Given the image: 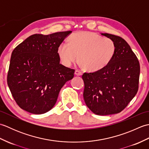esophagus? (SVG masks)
I'll list each match as a JSON object with an SVG mask.
<instances>
[{"mask_svg": "<svg viewBox=\"0 0 149 149\" xmlns=\"http://www.w3.org/2000/svg\"><path fill=\"white\" fill-rule=\"evenodd\" d=\"M82 74H83V72H81L80 70H76L75 71V75H77V76H80V75H82Z\"/></svg>", "mask_w": 149, "mask_h": 149, "instance_id": "34e87169", "label": "esophagus"}]
</instances>
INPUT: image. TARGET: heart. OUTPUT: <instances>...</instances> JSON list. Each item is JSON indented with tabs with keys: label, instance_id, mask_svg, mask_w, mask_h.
<instances>
[{
	"label": "heart",
	"instance_id": "1",
	"mask_svg": "<svg viewBox=\"0 0 149 149\" xmlns=\"http://www.w3.org/2000/svg\"><path fill=\"white\" fill-rule=\"evenodd\" d=\"M116 51L114 41L95 33L81 31L70 36L68 43H62L58 54L63 65L70 66L77 59L88 71L100 70L109 64Z\"/></svg>",
	"mask_w": 149,
	"mask_h": 149
}]
</instances>
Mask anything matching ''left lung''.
Listing matches in <instances>:
<instances>
[{
  "mask_svg": "<svg viewBox=\"0 0 149 149\" xmlns=\"http://www.w3.org/2000/svg\"><path fill=\"white\" fill-rule=\"evenodd\" d=\"M114 41L116 51L106 67L83 74L84 102L98 115L121 112L138 90L140 66L136 56L121 37L102 33Z\"/></svg>",
  "mask_w": 149,
  "mask_h": 149,
  "instance_id": "1",
  "label": "left lung"
}]
</instances>
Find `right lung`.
Here are the masks:
<instances>
[{"mask_svg":"<svg viewBox=\"0 0 149 149\" xmlns=\"http://www.w3.org/2000/svg\"><path fill=\"white\" fill-rule=\"evenodd\" d=\"M71 31L35 34L12 52L8 85L15 102L26 111L40 115L51 109L61 88L75 70L60 64L58 48Z\"/></svg>","mask_w":149,"mask_h":149,"instance_id":"obj_1","label":"right lung"}]
</instances>
